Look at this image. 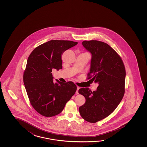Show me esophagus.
Wrapping results in <instances>:
<instances>
[{"label": "esophagus", "instance_id": "obj_1", "mask_svg": "<svg viewBox=\"0 0 147 147\" xmlns=\"http://www.w3.org/2000/svg\"><path fill=\"white\" fill-rule=\"evenodd\" d=\"M79 89H80V87H78V86H77V91H76V94H78V90H79Z\"/></svg>", "mask_w": 147, "mask_h": 147}]
</instances>
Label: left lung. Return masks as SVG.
<instances>
[{"instance_id": "8db88e82", "label": "left lung", "mask_w": 147, "mask_h": 147, "mask_svg": "<svg viewBox=\"0 0 147 147\" xmlns=\"http://www.w3.org/2000/svg\"><path fill=\"white\" fill-rule=\"evenodd\" d=\"M84 47L92 55L87 79L98 82L95 91L82 88L78 92L86 98L79 107L81 117L95 123L109 116L122 99L125 92V69L121 58L108 44L98 40H84Z\"/></svg>"}]
</instances>
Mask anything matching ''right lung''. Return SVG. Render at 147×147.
<instances>
[{
    "label": "right lung",
    "mask_w": 147,
    "mask_h": 147,
    "mask_svg": "<svg viewBox=\"0 0 147 147\" xmlns=\"http://www.w3.org/2000/svg\"><path fill=\"white\" fill-rule=\"evenodd\" d=\"M77 44L72 41H49L34 48L28 57L24 83L31 106L42 116L59 114L77 90L72 81L54 83L51 72L53 69H62L61 55Z\"/></svg>",
    "instance_id": "add662e5"
}]
</instances>
